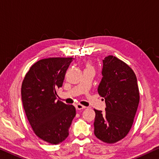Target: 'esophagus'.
<instances>
[{
    "mask_svg": "<svg viewBox=\"0 0 159 159\" xmlns=\"http://www.w3.org/2000/svg\"><path fill=\"white\" fill-rule=\"evenodd\" d=\"M85 107H85V106H84V105H82L80 104L75 105V108H76L77 110H84V109H85Z\"/></svg>",
    "mask_w": 159,
    "mask_h": 159,
    "instance_id": "34e87169",
    "label": "esophagus"
}]
</instances>
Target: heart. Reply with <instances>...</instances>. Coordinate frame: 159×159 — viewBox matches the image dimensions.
<instances>
[{"instance_id": "obj_1", "label": "heart", "mask_w": 159, "mask_h": 159, "mask_svg": "<svg viewBox=\"0 0 159 159\" xmlns=\"http://www.w3.org/2000/svg\"><path fill=\"white\" fill-rule=\"evenodd\" d=\"M87 67L88 68H90V65H87Z\"/></svg>"}]
</instances>
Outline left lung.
Here are the masks:
<instances>
[{"label":"left lung","instance_id":"8db88e82","mask_svg":"<svg viewBox=\"0 0 159 159\" xmlns=\"http://www.w3.org/2000/svg\"><path fill=\"white\" fill-rule=\"evenodd\" d=\"M101 79L98 88L104 98L105 112L94 110V134L98 139L113 143L125 138L132 127L137 112L139 93L133 70L117 57L102 60Z\"/></svg>","mask_w":159,"mask_h":159}]
</instances>
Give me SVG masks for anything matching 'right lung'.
Instances as JSON below:
<instances>
[{
  "label": "right lung",
  "instance_id": "1",
  "mask_svg": "<svg viewBox=\"0 0 159 159\" xmlns=\"http://www.w3.org/2000/svg\"><path fill=\"white\" fill-rule=\"evenodd\" d=\"M74 58H48L30 67L22 81L21 95L27 120L37 137L52 144L66 139L75 108L57 100Z\"/></svg>",
  "mask_w": 159,
  "mask_h": 159
}]
</instances>
